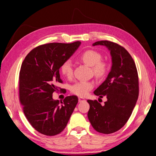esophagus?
Returning a JSON list of instances; mask_svg holds the SVG:
<instances>
[{
    "label": "esophagus",
    "instance_id": "1",
    "mask_svg": "<svg viewBox=\"0 0 156 156\" xmlns=\"http://www.w3.org/2000/svg\"><path fill=\"white\" fill-rule=\"evenodd\" d=\"M85 101V98H78V102H80V103H81V102H83V101Z\"/></svg>",
    "mask_w": 156,
    "mask_h": 156
}]
</instances>
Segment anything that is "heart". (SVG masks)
<instances>
[{
  "mask_svg": "<svg viewBox=\"0 0 156 156\" xmlns=\"http://www.w3.org/2000/svg\"><path fill=\"white\" fill-rule=\"evenodd\" d=\"M80 60L87 65L91 66L93 73L96 78H101L107 74L109 70V65L107 62L102 60V55L94 50H87L79 56ZM60 72L65 77L71 78L73 76V65L70 60H66L60 66ZM94 86L91 81L81 80L74 83L71 87V93L80 97L87 96Z\"/></svg>",
  "mask_w": 156,
  "mask_h": 156,
  "instance_id": "1",
  "label": "heart"
}]
</instances>
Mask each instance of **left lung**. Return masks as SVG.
Listing matches in <instances>:
<instances>
[{
	"instance_id": "obj_1",
	"label": "left lung",
	"mask_w": 156,
	"mask_h": 156,
	"mask_svg": "<svg viewBox=\"0 0 156 156\" xmlns=\"http://www.w3.org/2000/svg\"><path fill=\"white\" fill-rule=\"evenodd\" d=\"M108 47L112 56V66L106 80L94 91L108 101L102 106L96 100H87V114L96 131L110 134L121 129L131 115L139 96V78L134 60L130 53L118 44L103 40L93 46Z\"/></svg>"
}]
</instances>
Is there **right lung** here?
Listing matches in <instances>:
<instances>
[{"instance_id": "right-lung-1", "label": "right lung", "mask_w": 156, "mask_h": 156, "mask_svg": "<svg viewBox=\"0 0 156 156\" xmlns=\"http://www.w3.org/2000/svg\"><path fill=\"white\" fill-rule=\"evenodd\" d=\"M80 41L70 44L49 43L33 48L22 62L19 72V101L24 115L37 131L54 136L65 129L77 105L76 96L60 102L53 93L66 90L58 87L62 80L60 68L73 55Z\"/></svg>"}]
</instances>
